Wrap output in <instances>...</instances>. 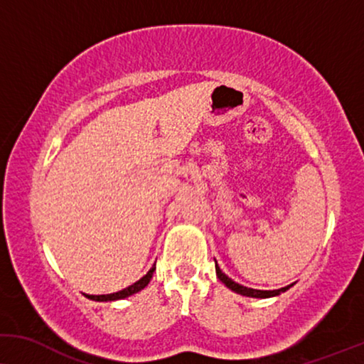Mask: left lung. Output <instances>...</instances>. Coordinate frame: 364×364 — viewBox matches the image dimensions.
Masks as SVG:
<instances>
[{"label":"left lung","mask_w":364,"mask_h":364,"mask_svg":"<svg viewBox=\"0 0 364 364\" xmlns=\"http://www.w3.org/2000/svg\"><path fill=\"white\" fill-rule=\"evenodd\" d=\"M216 275L218 279L221 280V282L228 287V289H231L232 291H235V294L239 295H244V296H252V299H270V296H277L280 294H284V291H287L290 289L291 285H287V287H282V289H277V290H257V289H249V287H244L240 285L237 282H234L232 279H229L226 274L223 272L221 269H219V265L216 262Z\"/></svg>","instance_id":"1"}]
</instances>
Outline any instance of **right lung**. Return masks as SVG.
I'll list each match as a JSON object with an SVG mask.
<instances>
[{
	"label": "right lung",
	"instance_id": "add662e5",
	"mask_svg": "<svg viewBox=\"0 0 364 364\" xmlns=\"http://www.w3.org/2000/svg\"><path fill=\"white\" fill-rule=\"evenodd\" d=\"M153 272H155V265H153V267L148 270L146 275H143L140 280H136L135 284L129 285L124 290L114 291V294H107V295H85V296H87V299H90V300H95V301H115V300L127 299V296H130L133 294H136V291L145 289V287L150 284V280L153 277Z\"/></svg>",
	"mask_w": 364,
	"mask_h": 364
}]
</instances>
